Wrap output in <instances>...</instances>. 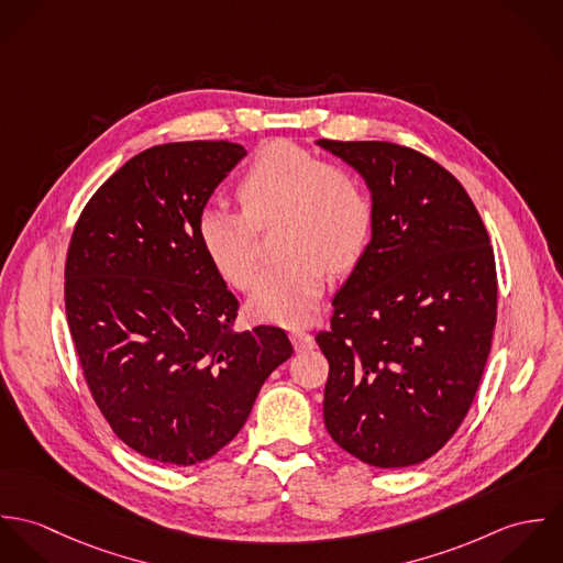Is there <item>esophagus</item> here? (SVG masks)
Instances as JSON below:
<instances>
[{
	"label": "esophagus",
	"mask_w": 563,
	"mask_h": 563,
	"mask_svg": "<svg viewBox=\"0 0 563 563\" xmlns=\"http://www.w3.org/2000/svg\"><path fill=\"white\" fill-rule=\"evenodd\" d=\"M290 340H292V344H295L297 351H310V349H314V335L308 333V331H303V329H292V331H290Z\"/></svg>",
	"instance_id": "obj_1"
}]
</instances>
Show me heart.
Here are the masks:
<instances>
[{"label": "heart", "instance_id": "heart-1", "mask_svg": "<svg viewBox=\"0 0 563 563\" xmlns=\"http://www.w3.org/2000/svg\"><path fill=\"white\" fill-rule=\"evenodd\" d=\"M241 210L210 206L197 219V236L236 290H249L262 266L260 232L277 230V253L249 299L253 317L303 324L317 312L327 271L349 273L364 255L375 206L364 177L349 164L292 143L271 141L236 184Z\"/></svg>", "mask_w": 563, "mask_h": 563}]
</instances>
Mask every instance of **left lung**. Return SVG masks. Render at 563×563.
<instances>
[{
  "mask_svg": "<svg viewBox=\"0 0 563 563\" xmlns=\"http://www.w3.org/2000/svg\"><path fill=\"white\" fill-rule=\"evenodd\" d=\"M368 184L373 239L317 342L333 442L377 468L435 455L464 422L496 324V262L464 186L384 141H319Z\"/></svg>",
  "mask_w": 563,
  "mask_h": 563,
  "instance_id": "left-lung-1",
  "label": "left lung"
}]
</instances>
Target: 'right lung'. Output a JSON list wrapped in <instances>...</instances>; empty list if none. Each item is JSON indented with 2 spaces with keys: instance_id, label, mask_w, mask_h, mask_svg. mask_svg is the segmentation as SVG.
Here are the masks:
<instances>
[{
  "instance_id": "1",
  "label": "right lung",
  "mask_w": 563,
  "mask_h": 563,
  "mask_svg": "<svg viewBox=\"0 0 563 563\" xmlns=\"http://www.w3.org/2000/svg\"><path fill=\"white\" fill-rule=\"evenodd\" d=\"M242 156L230 141L145 150L88 199L67 249L65 310L86 386L117 438L162 464L217 455L292 355L279 327L234 329L239 301L197 236Z\"/></svg>"
}]
</instances>
